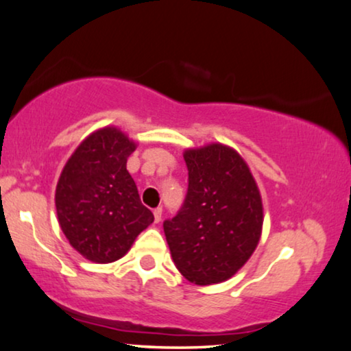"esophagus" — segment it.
Instances as JSON below:
<instances>
[{"mask_svg":"<svg viewBox=\"0 0 351 351\" xmlns=\"http://www.w3.org/2000/svg\"><path fill=\"white\" fill-rule=\"evenodd\" d=\"M152 213H154V223L157 224L162 218V208H160V206H157V208L152 211Z\"/></svg>","mask_w":351,"mask_h":351,"instance_id":"obj_1","label":"esophagus"}]
</instances>
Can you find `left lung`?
<instances>
[{
    "instance_id": "8db88e82",
    "label": "left lung",
    "mask_w": 351,
    "mask_h": 351,
    "mask_svg": "<svg viewBox=\"0 0 351 351\" xmlns=\"http://www.w3.org/2000/svg\"><path fill=\"white\" fill-rule=\"evenodd\" d=\"M189 186L181 210L164 223L176 269L194 285L229 280L254 253L263 232V200L253 175L232 147L186 149Z\"/></svg>"
}]
</instances>
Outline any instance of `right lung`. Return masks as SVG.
<instances>
[{"mask_svg":"<svg viewBox=\"0 0 351 351\" xmlns=\"http://www.w3.org/2000/svg\"><path fill=\"white\" fill-rule=\"evenodd\" d=\"M135 149L136 143L119 128L103 127L76 147L58 178V224L73 248L92 263L121 259L154 221L127 171Z\"/></svg>","mask_w":351,"mask_h":351,"instance_id":"right-lung-1","label":"right lung"}]
</instances>
